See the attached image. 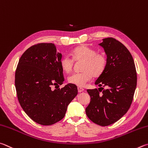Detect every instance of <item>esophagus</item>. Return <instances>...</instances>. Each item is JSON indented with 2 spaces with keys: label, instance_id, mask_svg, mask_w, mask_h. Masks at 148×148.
I'll return each mask as SVG.
<instances>
[{
  "label": "esophagus",
  "instance_id": "34e87169",
  "mask_svg": "<svg viewBox=\"0 0 148 148\" xmlns=\"http://www.w3.org/2000/svg\"><path fill=\"white\" fill-rule=\"evenodd\" d=\"M83 91H84V88H81V87H78V92L79 93L82 92Z\"/></svg>",
  "mask_w": 148,
  "mask_h": 148
}]
</instances>
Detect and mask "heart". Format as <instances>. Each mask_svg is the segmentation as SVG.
Segmentation results:
<instances>
[{
  "instance_id": "heart-1",
  "label": "heart",
  "mask_w": 148,
  "mask_h": 148,
  "mask_svg": "<svg viewBox=\"0 0 148 148\" xmlns=\"http://www.w3.org/2000/svg\"><path fill=\"white\" fill-rule=\"evenodd\" d=\"M71 55L74 60L84 62L82 66L83 72L72 74L67 79L69 83L77 86H86L93 77L100 76L107 67V59L105 54L97 53L96 51L87 45L77 47L72 51ZM73 63V60L67 56L62 57L60 62L62 69L66 73L72 71Z\"/></svg>"
}]
</instances>
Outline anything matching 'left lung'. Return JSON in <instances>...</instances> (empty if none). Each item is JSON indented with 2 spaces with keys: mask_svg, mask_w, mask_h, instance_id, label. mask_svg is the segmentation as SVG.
<instances>
[{
  "mask_svg": "<svg viewBox=\"0 0 148 148\" xmlns=\"http://www.w3.org/2000/svg\"><path fill=\"white\" fill-rule=\"evenodd\" d=\"M99 45L104 49L107 64L95 82L100 88L87 90L91 99L86 114L94 123L107 126L127 112L133 99L137 77L133 56L125 45L112 38L103 39Z\"/></svg>",
  "mask_w": 148,
  "mask_h": 148,
  "instance_id": "1",
  "label": "left lung"
}]
</instances>
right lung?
I'll use <instances>...</instances> for the list:
<instances>
[{"label": "right lung", "instance_id": "1", "mask_svg": "<svg viewBox=\"0 0 148 148\" xmlns=\"http://www.w3.org/2000/svg\"><path fill=\"white\" fill-rule=\"evenodd\" d=\"M54 43H39L28 48L21 57L15 75V86L19 102L25 113L35 122L51 125L64 117L67 106L78 94L76 85L64 81Z\"/></svg>", "mask_w": 148, "mask_h": 148}]
</instances>
